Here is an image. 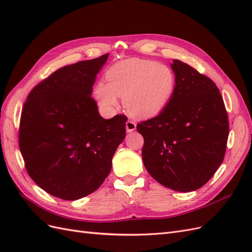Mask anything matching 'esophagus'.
<instances>
[{
    "instance_id": "esophagus-1",
    "label": "esophagus",
    "mask_w": 252,
    "mask_h": 252,
    "mask_svg": "<svg viewBox=\"0 0 252 252\" xmlns=\"http://www.w3.org/2000/svg\"><path fill=\"white\" fill-rule=\"evenodd\" d=\"M135 128H136V124L134 123L132 120H128L126 122V130H127V132H132L133 130H135Z\"/></svg>"
}]
</instances>
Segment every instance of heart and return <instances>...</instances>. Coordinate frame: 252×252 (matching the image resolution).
Segmentation results:
<instances>
[{
    "mask_svg": "<svg viewBox=\"0 0 252 252\" xmlns=\"http://www.w3.org/2000/svg\"><path fill=\"white\" fill-rule=\"evenodd\" d=\"M106 80L107 84L95 86L97 103L105 109H112L118 105V96L123 97L126 110L138 118L161 113L177 89V77L171 68L151 60L121 61L106 71Z\"/></svg>",
    "mask_w": 252,
    "mask_h": 252,
    "instance_id": "obj_1",
    "label": "heart"
}]
</instances>
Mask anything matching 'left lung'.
<instances>
[{"label":"left lung","mask_w":252,"mask_h":252,"mask_svg":"<svg viewBox=\"0 0 252 252\" xmlns=\"http://www.w3.org/2000/svg\"><path fill=\"white\" fill-rule=\"evenodd\" d=\"M177 89L158 116L136 125L144 138L142 158L149 174L181 192L204 186L222 164L229 122L212 80L173 60Z\"/></svg>","instance_id":"8db88e82"}]
</instances>
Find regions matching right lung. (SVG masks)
<instances>
[{"instance_id": "right-lung-1", "label": "right lung", "mask_w": 252, "mask_h": 252, "mask_svg": "<svg viewBox=\"0 0 252 252\" xmlns=\"http://www.w3.org/2000/svg\"><path fill=\"white\" fill-rule=\"evenodd\" d=\"M108 53L60 68L30 91L19 146L26 170L49 194L74 201L102 185L126 134L127 117L103 119L91 96Z\"/></svg>"}]
</instances>
